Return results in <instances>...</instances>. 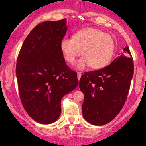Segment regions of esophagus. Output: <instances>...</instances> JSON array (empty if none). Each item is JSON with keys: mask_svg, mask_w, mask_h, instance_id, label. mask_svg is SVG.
<instances>
[{"mask_svg": "<svg viewBox=\"0 0 146 146\" xmlns=\"http://www.w3.org/2000/svg\"><path fill=\"white\" fill-rule=\"evenodd\" d=\"M81 76H82L81 73H78V80H80V78H81Z\"/></svg>", "mask_w": 146, "mask_h": 146, "instance_id": "obj_1", "label": "esophagus"}]
</instances>
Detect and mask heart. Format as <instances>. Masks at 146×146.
Here are the masks:
<instances>
[{
    "label": "heart",
    "mask_w": 146,
    "mask_h": 146,
    "mask_svg": "<svg viewBox=\"0 0 146 146\" xmlns=\"http://www.w3.org/2000/svg\"><path fill=\"white\" fill-rule=\"evenodd\" d=\"M60 49L64 59L73 64L81 53L83 57L75 64L77 69L82 70L90 66L100 69L109 64L115 50V42L110 35L92 27L78 30L73 38H64Z\"/></svg>",
    "instance_id": "heart-1"
}]
</instances>
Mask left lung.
<instances>
[{"mask_svg": "<svg viewBox=\"0 0 146 146\" xmlns=\"http://www.w3.org/2000/svg\"><path fill=\"white\" fill-rule=\"evenodd\" d=\"M128 46L106 67L84 73L80 89L84 95L82 114L95 125L109 123L119 113L128 96L134 73V64Z\"/></svg>", "mask_w": 146, "mask_h": 146, "instance_id": "1", "label": "left lung"}]
</instances>
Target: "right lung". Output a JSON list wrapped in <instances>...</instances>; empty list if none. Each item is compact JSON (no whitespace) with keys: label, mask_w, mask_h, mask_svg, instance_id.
Segmentation results:
<instances>
[{"label":"right lung","mask_w":146,"mask_h":146,"mask_svg":"<svg viewBox=\"0 0 146 146\" xmlns=\"http://www.w3.org/2000/svg\"><path fill=\"white\" fill-rule=\"evenodd\" d=\"M66 19L38 24L25 40L16 64L20 98L34 121L50 124L61 114V100L78 85L76 72L66 64L60 42Z\"/></svg>","instance_id":"1"}]
</instances>
